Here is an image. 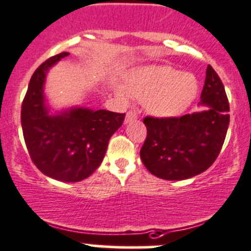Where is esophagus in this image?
Instances as JSON below:
<instances>
[{
    "instance_id": "obj_1",
    "label": "esophagus",
    "mask_w": 251,
    "mask_h": 251,
    "mask_svg": "<svg viewBox=\"0 0 251 251\" xmlns=\"http://www.w3.org/2000/svg\"><path fill=\"white\" fill-rule=\"evenodd\" d=\"M136 118H138V116H136V113L133 112V111H129V112L126 115L125 123H126V125H128V123H130L131 121H135Z\"/></svg>"
}]
</instances>
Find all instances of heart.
Returning <instances> with one entry per match:
<instances>
[{"instance_id": "heart-1", "label": "heart", "mask_w": 251, "mask_h": 251, "mask_svg": "<svg viewBox=\"0 0 251 251\" xmlns=\"http://www.w3.org/2000/svg\"><path fill=\"white\" fill-rule=\"evenodd\" d=\"M199 84L192 73H182L170 66H145L126 75V90L118 88L117 98L128 101V94L145 100V108L155 117H175L184 112L198 95Z\"/></svg>"}]
</instances>
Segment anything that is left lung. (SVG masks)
Instances as JSON below:
<instances>
[{
	"label": "left lung",
	"mask_w": 251,
	"mask_h": 251,
	"mask_svg": "<svg viewBox=\"0 0 251 251\" xmlns=\"http://www.w3.org/2000/svg\"><path fill=\"white\" fill-rule=\"evenodd\" d=\"M199 112L179 118L146 117L148 136L140 150L144 166L166 180L189 179L215 162L229 126L225 86L211 66L201 91Z\"/></svg>",
	"instance_id": "8db88e82"
}]
</instances>
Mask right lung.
Wrapping results in <instances>:
<instances>
[{
    "label": "right lung",
    "mask_w": 251,
    "mask_h": 251,
    "mask_svg": "<svg viewBox=\"0 0 251 251\" xmlns=\"http://www.w3.org/2000/svg\"><path fill=\"white\" fill-rule=\"evenodd\" d=\"M51 57L34 72L22 105V129L30 157L47 177L80 182L101 165L108 140L122 126L125 113L71 106L56 110L45 94L47 74L62 58Z\"/></svg>",
    "instance_id": "1"
}]
</instances>
